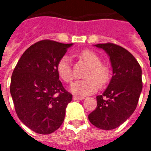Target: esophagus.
<instances>
[{"mask_svg":"<svg viewBox=\"0 0 151 151\" xmlns=\"http://www.w3.org/2000/svg\"><path fill=\"white\" fill-rule=\"evenodd\" d=\"M73 100H83V99H84V97H83V96H73Z\"/></svg>","mask_w":151,"mask_h":151,"instance_id":"34e87169","label":"esophagus"}]
</instances>
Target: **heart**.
<instances>
[{
	"label": "heart",
	"instance_id": "b5f03b06",
	"mask_svg": "<svg viewBox=\"0 0 151 151\" xmlns=\"http://www.w3.org/2000/svg\"><path fill=\"white\" fill-rule=\"evenodd\" d=\"M80 58L85 61L90 68L86 73L88 78L83 80L76 81L71 85V91L78 95H88L93 93L100 86V83L105 84L109 78V68L101 65L102 61L97 54L90 50H84L80 53ZM59 77L67 83H72L74 78L70 60L68 56H64L60 60L56 66Z\"/></svg>",
	"mask_w": 151,
	"mask_h": 151
}]
</instances>
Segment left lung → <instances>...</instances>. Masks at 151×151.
<instances>
[{
    "label": "left lung",
    "mask_w": 151,
    "mask_h": 151,
    "mask_svg": "<svg viewBox=\"0 0 151 151\" xmlns=\"http://www.w3.org/2000/svg\"><path fill=\"white\" fill-rule=\"evenodd\" d=\"M95 46L109 55L113 76L104 93L96 96L97 106L88 119L98 128L111 130L124 123L137 108L142 90V68L122 46L109 42Z\"/></svg>",
    "instance_id": "left-lung-1"
}]
</instances>
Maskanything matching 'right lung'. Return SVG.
Instances as JSON below:
<instances>
[{"instance_id":"1","label":"right lung","mask_w":151,"mask_h":151,"mask_svg":"<svg viewBox=\"0 0 151 151\" xmlns=\"http://www.w3.org/2000/svg\"><path fill=\"white\" fill-rule=\"evenodd\" d=\"M72 45L37 42L24 51L14 69L9 90L15 112L37 133H52L65 120L73 95L59 80L56 66Z\"/></svg>"}]
</instances>
